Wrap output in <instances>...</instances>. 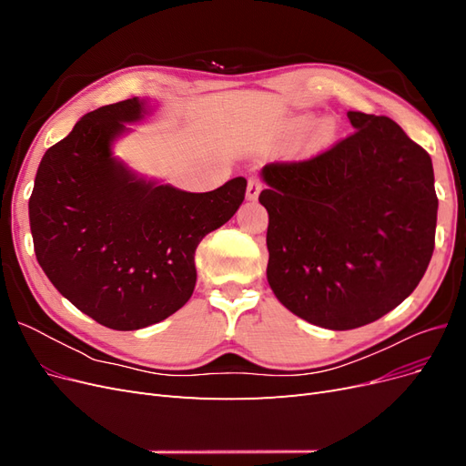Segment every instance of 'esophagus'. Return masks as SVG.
I'll list each match as a JSON object with an SVG mask.
<instances>
[{
	"label": "esophagus",
	"instance_id": "34e87169",
	"mask_svg": "<svg viewBox=\"0 0 466 466\" xmlns=\"http://www.w3.org/2000/svg\"><path fill=\"white\" fill-rule=\"evenodd\" d=\"M262 190V180L258 177H252L248 178V185H247V198L248 200H257L258 194Z\"/></svg>",
	"mask_w": 466,
	"mask_h": 466
}]
</instances>
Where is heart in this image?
<instances>
[{
	"mask_svg": "<svg viewBox=\"0 0 466 466\" xmlns=\"http://www.w3.org/2000/svg\"><path fill=\"white\" fill-rule=\"evenodd\" d=\"M330 134H332V122L329 118L320 120L315 128V136L320 139V137H329Z\"/></svg>",
	"mask_w": 466,
	"mask_h": 466,
	"instance_id": "heart-1",
	"label": "heart"
}]
</instances>
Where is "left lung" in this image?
<instances>
[{"mask_svg": "<svg viewBox=\"0 0 466 466\" xmlns=\"http://www.w3.org/2000/svg\"><path fill=\"white\" fill-rule=\"evenodd\" d=\"M348 118L356 132L334 147L260 171L268 284L293 315L330 330L370 324L416 289L437 223L428 151L387 116Z\"/></svg>", "mask_w": 466, "mask_h": 466, "instance_id": "1", "label": "left lung"}]
</instances>
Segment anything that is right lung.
Returning <instances> with one entry per match:
<instances>
[{"mask_svg": "<svg viewBox=\"0 0 466 466\" xmlns=\"http://www.w3.org/2000/svg\"><path fill=\"white\" fill-rule=\"evenodd\" d=\"M149 115L128 98L79 118L42 157L29 200L36 260L67 301L112 330L161 322L196 286V247L245 200L235 177L211 192L144 178L112 155L126 124Z\"/></svg>", "mask_w": 466, "mask_h": 466, "instance_id": "obj_1", "label": "right lung"}]
</instances>
